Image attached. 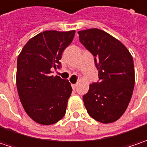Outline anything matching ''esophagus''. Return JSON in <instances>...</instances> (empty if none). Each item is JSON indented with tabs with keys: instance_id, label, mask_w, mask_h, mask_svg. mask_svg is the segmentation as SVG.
Here are the masks:
<instances>
[{
	"instance_id": "obj_1",
	"label": "esophagus",
	"mask_w": 147,
	"mask_h": 147,
	"mask_svg": "<svg viewBox=\"0 0 147 147\" xmlns=\"http://www.w3.org/2000/svg\"><path fill=\"white\" fill-rule=\"evenodd\" d=\"M76 86H77V84H72V88H73V89H74V90L76 88Z\"/></svg>"
}]
</instances>
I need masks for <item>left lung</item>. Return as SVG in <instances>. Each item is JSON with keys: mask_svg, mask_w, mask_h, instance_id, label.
Returning a JSON list of instances; mask_svg holds the SVG:
<instances>
[{"mask_svg": "<svg viewBox=\"0 0 147 147\" xmlns=\"http://www.w3.org/2000/svg\"><path fill=\"white\" fill-rule=\"evenodd\" d=\"M79 41L95 57L100 82L90 84L83 96L89 115L102 123L121 117L132 98L135 72L132 55L106 32L91 28L78 32Z\"/></svg>", "mask_w": 147, "mask_h": 147, "instance_id": "obj_1", "label": "left lung"}]
</instances>
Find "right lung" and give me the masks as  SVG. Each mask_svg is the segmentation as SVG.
Here are the masks:
<instances>
[{
  "instance_id": "1",
  "label": "right lung",
  "mask_w": 147,
  "mask_h": 147,
  "mask_svg": "<svg viewBox=\"0 0 147 147\" xmlns=\"http://www.w3.org/2000/svg\"><path fill=\"white\" fill-rule=\"evenodd\" d=\"M75 31H44L32 37L17 59L16 86L20 101L33 121L51 125L65 115L72 93L69 80L51 76V68H59L65 49Z\"/></svg>"
}]
</instances>
